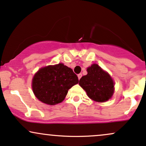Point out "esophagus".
<instances>
[{"label":"esophagus","mask_w":146,"mask_h":146,"mask_svg":"<svg viewBox=\"0 0 146 146\" xmlns=\"http://www.w3.org/2000/svg\"><path fill=\"white\" fill-rule=\"evenodd\" d=\"M81 77H82V74H78V79L80 80Z\"/></svg>","instance_id":"34e87169"}]
</instances>
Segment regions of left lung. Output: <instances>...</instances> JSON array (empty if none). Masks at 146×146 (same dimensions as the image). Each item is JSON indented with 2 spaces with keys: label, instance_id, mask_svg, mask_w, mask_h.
Segmentation results:
<instances>
[{
  "label": "left lung",
  "instance_id": "1",
  "mask_svg": "<svg viewBox=\"0 0 146 146\" xmlns=\"http://www.w3.org/2000/svg\"><path fill=\"white\" fill-rule=\"evenodd\" d=\"M87 71V74L79 80L80 86L92 100L99 102L109 100L114 92V83L110 75L97 64L92 65Z\"/></svg>",
  "mask_w": 146,
  "mask_h": 146
}]
</instances>
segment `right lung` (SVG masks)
I'll return each mask as SVG.
<instances>
[{"label": "right lung", "mask_w": 146, "mask_h": 146, "mask_svg": "<svg viewBox=\"0 0 146 146\" xmlns=\"http://www.w3.org/2000/svg\"><path fill=\"white\" fill-rule=\"evenodd\" d=\"M78 83V76L73 70L59 63L41 68L33 78L32 88L41 102L54 105L62 102L68 90Z\"/></svg>", "instance_id": "add662e5"}]
</instances>
